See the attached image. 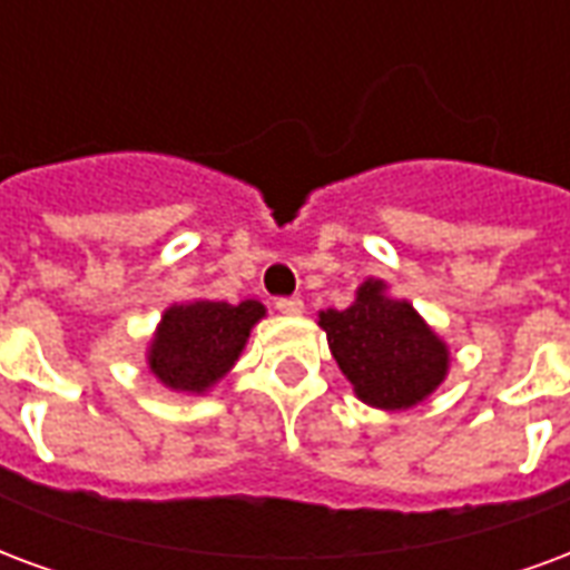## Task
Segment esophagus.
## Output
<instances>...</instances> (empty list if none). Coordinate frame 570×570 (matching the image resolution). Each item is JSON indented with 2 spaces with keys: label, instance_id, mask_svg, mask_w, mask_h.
Returning a JSON list of instances; mask_svg holds the SVG:
<instances>
[{
  "label": "esophagus",
  "instance_id": "34e87169",
  "mask_svg": "<svg viewBox=\"0 0 570 570\" xmlns=\"http://www.w3.org/2000/svg\"><path fill=\"white\" fill-rule=\"evenodd\" d=\"M274 307H277L281 314L296 317V314H302V311H305V302H302L298 296H286V298H277V302H274Z\"/></svg>",
  "mask_w": 570,
  "mask_h": 570
}]
</instances>
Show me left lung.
<instances>
[{"label":"left lung","instance_id":"1","mask_svg":"<svg viewBox=\"0 0 570 570\" xmlns=\"http://www.w3.org/2000/svg\"><path fill=\"white\" fill-rule=\"evenodd\" d=\"M328 350L365 404L402 411L423 402L446 374V347L407 302L383 296L381 281L360 286L347 311L320 314Z\"/></svg>","mask_w":570,"mask_h":570}]
</instances>
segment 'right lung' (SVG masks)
I'll use <instances>...</instances> for the list:
<instances>
[{"label": "right lung", "mask_w": 570, "mask_h": 570, "mask_svg": "<svg viewBox=\"0 0 570 570\" xmlns=\"http://www.w3.org/2000/svg\"><path fill=\"white\" fill-rule=\"evenodd\" d=\"M265 307L259 302H193L168 307L150 347V371L171 390L205 392L235 365L253 323Z\"/></svg>", "instance_id": "add662e5"}]
</instances>
